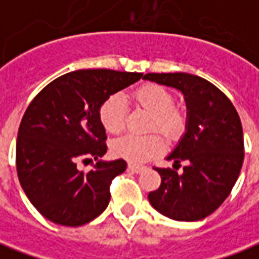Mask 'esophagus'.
<instances>
[{"mask_svg":"<svg viewBox=\"0 0 259 259\" xmlns=\"http://www.w3.org/2000/svg\"><path fill=\"white\" fill-rule=\"evenodd\" d=\"M127 170L133 172V174H141V172L144 170V166H137V165L129 163V166H127Z\"/></svg>","mask_w":259,"mask_h":259,"instance_id":"esophagus-1","label":"esophagus"}]
</instances>
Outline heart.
<instances>
[{
  "label": "heart",
  "instance_id": "obj_1",
  "mask_svg": "<svg viewBox=\"0 0 259 259\" xmlns=\"http://www.w3.org/2000/svg\"><path fill=\"white\" fill-rule=\"evenodd\" d=\"M132 98L139 105L151 112L148 129L159 130L168 137L179 135L185 126V115L174 107V98L168 90L158 84H146L133 91ZM100 120L109 133H119L126 123L123 98L112 94L100 107ZM165 143L157 133L147 136L126 135L113 141L112 151L119 158L132 163L144 162L162 151Z\"/></svg>",
  "mask_w": 259,
  "mask_h": 259
}]
</instances>
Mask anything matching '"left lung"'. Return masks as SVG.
<instances>
[{
  "mask_svg": "<svg viewBox=\"0 0 259 259\" xmlns=\"http://www.w3.org/2000/svg\"><path fill=\"white\" fill-rule=\"evenodd\" d=\"M144 80L179 90L187 107L186 132L166 159L180 166L155 168L161 186L148 194L159 213L195 222L217 211L239 178L244 141L239 113L218 87L190 73H147Z\"/></svg>",
  "mask_w": 259,
  "mask_h": 259,
  "instance_id": "left-lung-1",
  "label": "left lung"
}]
</instances>
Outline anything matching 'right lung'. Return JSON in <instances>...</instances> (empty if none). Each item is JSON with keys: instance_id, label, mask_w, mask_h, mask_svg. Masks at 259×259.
<instances>
[{"instance_id": "1", "label": "right lung", "mask_w": 259, "mask_h": 259, "mask_svg": "<svg viewBox=\"0 0 259 259\" xmlns=\"http://www.w3.org/2000/svg\"><path fill=\"white\" fill-rule=\"evenodd\" d=\"M143 73L83 69L46 85L30 102L16 140L20 186L42 217L62 226H81L105 211L109 185L123 174V159L102 161L107 136L100 107L115 93L140 80ZM94 157L84 174L79 159Z\"/></svg>"}]
</instances>
